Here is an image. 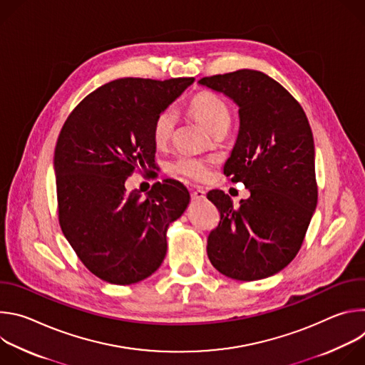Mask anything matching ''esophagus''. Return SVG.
Returning a JSON list of instances; mask_svg holds the SVG:
<instances>
[{
    "mask_svg": "<svg viewBox=\"0 0 365 365\" xmlns=\"http://www.w3.org/2000/svg\"><path fill=\"white\" fill-rule=\"evenodd\" d=\"M190 196H192V199H193V200H203V199L206 197V196H205V192H203L202 189H196V190H192Z\"/></svg>",
    "mask_w": 365,
    "mask_h": 365,
    "instance_id": "1",
    "label": "esophagus"
}]
</instances>
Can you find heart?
<instances>
[{
  "label": "heart",
  "instance_id": "b5f03b06",
  "mask_svg": "<svg viewBox=\"0 0 365 365\" xmlns=\"http://www.w3.org/2000/svg\"><path fill=\"white\" fill-rule=\"evenodd\" d=\"M187 110L193 114L211 133L227 128L231 120L227 102L217 93L210 91H199L193 93L187 101ZM176 125V114L172 108L160 111L153 123V141L158 147H163L172 138ZM173 170L192 182H205L210 178V165L197 158L179 159Z\"/></svg>",
  "mask_w": 365,
  "mask_h": 365
}]
</instances>
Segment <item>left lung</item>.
<instances>
[{"label": "left lung", "mask_w": 365, "mask_h": 365, "mask_svg": "<svg viewBox=\"0 0 365 365\" xmlns=\"http://www.w3.org/2000/svg\"><path fill=\"white\" fill-rule=\"evenodd\" d=\"M240 107L238 138L224 175L250 197L210 199L221 221L207 237V257L227 277L252 282L283 270L299 252L318 203L315 144L300 103L273 78L241 69L199 81Z\"/></svg>", "instance_id": "1"}]
</instances>
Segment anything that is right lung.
<instances>
[{"mask_svg": "<svg viewBox=\"0 0 365 365\" xmlns=\"http://www.w3.org/2000/svg\"><path fill=\"white\" fill-rule=\"evenodd\" d=\"M193 78H123L85 96L65 121L55 148L59 224L83 266L113 284H133L163 263L169 224L189 205L178 180L127 192L134 170L153 173L155 115Z\"/></svg>", "mask_w": 365, "mask_h": 365, "instance_id": "right-lung-1", "label": "right lung"}]
</instances>
